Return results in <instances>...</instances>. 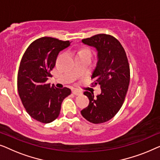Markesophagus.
I'll use <instances>...</instances> for the list:
<instances>
[{"label": "esophagus", "mask_w": 160, "mask_h": 160, "mask_svg": "<svg viewBox=\"0 0 160 160\" xmlns=\"http://www.w3.org/2000/svg\"><path fill=\"white\" fill-rule=\"evenodd\" d=\"M72 91V93L74 94V95H76V96H79L82 94V92H81L80 91H78V90H77V89H73Z\"/></svg>", "instance_id": "1"}]
</instances>
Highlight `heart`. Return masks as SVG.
Instances as JSON below:
<instances>
[{
    "label": "heart",
    "mask_w": 160,
    "mask_h": 160,
    "mask_svg": "<svg viewBox=\"0 0 160 160\" xmlns=\"http://www.w3.org/2000/svg\"><path fill=\"white\" fill-rule=\"evenodd\" d=\"M80 51H88V52H91L89 49H87V48H83V49H82V50H80Z\"/></svg>",
    "instance_id": "heart-1"
}]
</instances>
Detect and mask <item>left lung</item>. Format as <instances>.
Returning <instances> with one entry per match:
<instances>
[{
    "mask_svg": "<svg viewBox=\"0 0 160 160\" xmlns=\"http://www.w3.org/2000/svg\"><path fill=\"white\" fill-rule=\"evenodd\" d=\"M82 41L98 51L91 85H99L102 93L94 97L93 93L84 92L89 104L81 114L90 122L99 124L111 120L122 107L130 83V65L124 48L114 36L98 34Z\"/></svg>",
    "mask_w": 160,
    "mask_h": 160,
    "instance_id": "1",
    "label": "left lung"
}]
</instances>
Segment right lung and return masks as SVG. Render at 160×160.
Masks as SVG:
<instances>
[{
  "instance_id": "add662e5",
  "label": "right lung",
  "mask_w": 160,
  "mask_h": 160,
  "mask_svg": "<svg viewBox=\"0 0 160 160\" xmlns=\"http://www.w3.org/2000/svg\"><path fill=\"white\" fill-rule=\"evenodd\" d=\"M69 40L42 37L34 40L24 52L17 75L22 103L31 118L42 123L53 122L59 115L63 100L71 94L68 88H57L46 83L58 53L70 46Z\"/></svg>"
}]
</instances>
